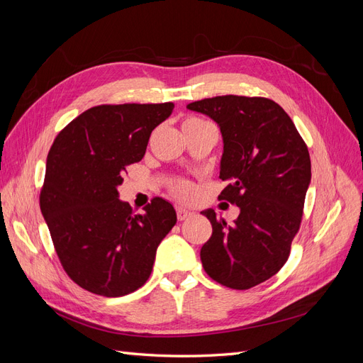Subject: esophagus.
<instances>
[{"instance_id":"1","label":"esophagus","mask_w":363,"mask_h":363,"mask_svg":"<svg viewBox=\"0 0 363 363\" xmlns=\"http://www.w3.org/2000/svg\"><path fill=\"white\" fill-rule=\"evenodd\" d=\"M191 215H192V212H189L188 208H183V207H179V208H177V218H179V221H183V219L189 218Z\"/></svg>"}]
</instances>
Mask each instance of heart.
<instances>
[{
	"instance_id": "b5f03b06",
	"label": "heart",
	"mask_w": 363,
	"mask_h": 363,
	"mask_svg": "<svg viewBox=\"0 0 363 363\" xmlns=\"http://www.w3.org/2000/svg\"><path fill=\"white\" fill-rule=\"evenodd\" d=\"M207 125H212L211 123H207V121L199 118V116H188L184 121H183V131H191V130H196V128H203V127H207ZM171 191L172 194L177 196V199L183 200V201H189L194 194H195V189L194 186L189 183V182H184V180H177L174 182L172 186H171Z\"/></svg>"
}]
</instances>
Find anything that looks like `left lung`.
<instances>
[{
	"instance_id": "8db88e82",
	"label": "left lung",
	"mask_w": 363,
	"mask_h": 363,
	"mask_svg": "<svg viewBox=\"0 0 363 363\" xmlns=\"http://www.w3.org/2000/svg\"><path fill=\"white\" fill-rule=\"evenodd\" d=\"M212 118L224 140L218 196L240 213L228 225L212 208L201 213L212 236L201 247L207 276L223 286L250 289L286 263L303 218L311 156L292 119L269 98L223 95L188 104Z\"/></svg>"
}]
</instances>
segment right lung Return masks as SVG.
I'll use <instances>...</instances> for the list:
<instances>
[{"label": "right lung", "instance_id": "obj_1", "mask_svg": "<svg viewBox=\"0 0 363 363\" xmlns=\"http://www.w3.org/2000/svg\"><path fill=\"white\" fill-rule=\"evenodd\" d=\"M172 108V103L95 106L52 142L40 211L63 269L86 291L123 296L139 289L177 223L167 200L156 196L135 215L118 194L127 168L142 160L151 131Z\"/></svg>", "mask_w": 363, "mask_h": 363}]
</instances>
